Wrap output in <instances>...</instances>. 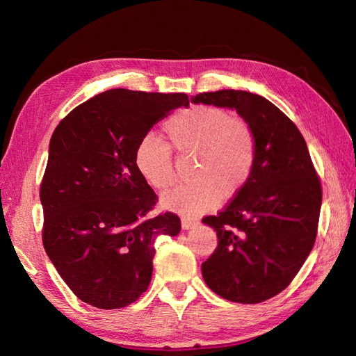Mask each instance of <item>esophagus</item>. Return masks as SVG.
Listing matches in <instances>:
<instances>
[{"mask_svg": "<svg viewBox=\"0 0 356 356\" xmlns=\"http://www.w3.org/2000/svg\"><path fill=\"white\" fill-rule=\"evenodd\" d=\"M182 229H191L197 225V220H190V218H182Z\"/></svg>", "mask_w": 356, "mask_h": 356, "instance_id": "34e87169", "label": "esophagus"}]
</instances>
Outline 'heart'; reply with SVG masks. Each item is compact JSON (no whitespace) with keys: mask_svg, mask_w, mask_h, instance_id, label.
<instances>
[{"mask_svg":"<svg viewBox=\"0 0 356 356\" xmlns=\"http://www.w3.org/2000/svg\"><path fill=\"white\" fill-rule=\"evenodd\" d=\"M165 130L180 152H196V182L174 186L161 196V206L195 216L212 210L243 188L256 160V136L248 124L215 106H193L166 120ZM135 166L156 190L174 182L171 149L152 135L135 149Z\"/></svg>","mask_w":356,"mask_h":356,"instance_id":"1","label":"heart"}]
</instances>
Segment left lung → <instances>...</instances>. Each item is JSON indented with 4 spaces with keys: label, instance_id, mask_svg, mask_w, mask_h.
<instances>
[{
    "label": "left lung",
    "instance_id": "8db88e82",
    "mask_svg": "<svg viewBox=\"0 0 356 356\" xmlns=\"http://www.w3.org/2000/svg\"><path fill=\"white\" fill-rule=\"evenodd\" d=\"M193 104L236 110L256 136L251 176L218 215L202 218L218 248L201 265L212 291L254 305L291 284L314 246L322 188L308 146L291 119L262 95L222 89Z\"/></svg>",
    "mask_w": 356,
    "mask_h": 356
}]
</instances>
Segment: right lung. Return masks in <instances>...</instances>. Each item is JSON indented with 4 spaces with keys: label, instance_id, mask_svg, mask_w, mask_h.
<instances>
[{
    "label": "right lung",
    "instance_id": "1",
    "mask_svg": "<svg viewBox=\"0 0 356 356\" xmlns=\"http://www.w3.org/2000/svg\"><path fill=\"white\" fill-rule=\"evenodd\" d=\"M188 95L110 89L78 105L55 129L40 185L42 240L78 298L118 309L147 291L159 236L180 220L150 218L156 195L135 166V149Z\"/></svg>",
    "mask_w": 356,
    "mask_h": 356
}]
</instances>
